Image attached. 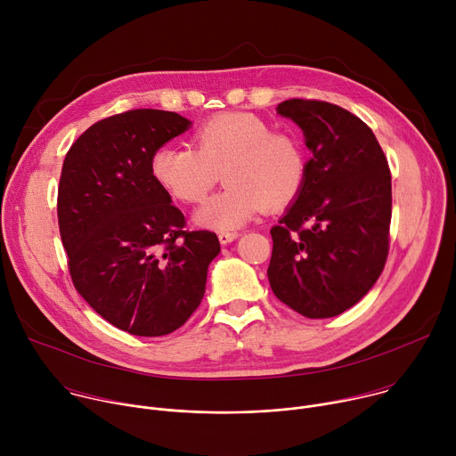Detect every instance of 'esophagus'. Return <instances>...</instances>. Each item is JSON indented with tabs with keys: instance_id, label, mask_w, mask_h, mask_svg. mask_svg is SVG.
<instances>
[{
	"instance_id": "34e87169",
	"label": "esophagus",
	"mask_w": 456,
	"mask_h": 456,
	"mask_svg": "<svg viewBox=\"0 0 456 456\" xmlns=\"http://www.w3.org/2000/svg\"><path fill=\"white\" fill-rule=\"evenodd\" d=\"M238 236H240L238 232H218V240H220L222 245H227V243L234 241Z\"/></svg>"
}]
</instances>
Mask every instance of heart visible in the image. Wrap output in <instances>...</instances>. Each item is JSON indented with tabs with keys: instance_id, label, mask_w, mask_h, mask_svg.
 <instances>
[{
	"instance_id": "obj_1",
	"label": "heart",
	"mask_w": 456,
	"mask_h": 456,
	"mask_svg": "<svg viewBox=\"0 0 456 456\" xmlns=\"http://www.w3.org/2000/svg\"><path fill=\"white\" fill-rule=\"evenodd\" d=\"M192 148L164 144L151 153L155 183L182 204H199L220 180L222 189L194 215L199 225L234 231L265 208L290 206L305 185L306 153L301 141L254 113L225 111L200 122Z\"/></svg>"
}]
</instances>
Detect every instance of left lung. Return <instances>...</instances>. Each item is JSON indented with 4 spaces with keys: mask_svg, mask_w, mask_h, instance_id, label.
I'll list each match as a JSON object with an SVG mask.
<instances>
[{
    "mask_svg": "<svg viewBox=\"0 0 456 456\" xmlns=\"http://www.w3.org/2000/svg\"><path fill=\"white\" fill-rule=\"evenodd\" d=\"M312 159L296 202L271 229L269 283L280 301L310 319L354 306L379 280L389 250L392 175L371 129L348 110L289 99Z\"/></svg>",
    "mask_w": 456,
    "mask_h": 456,
    "instance_id": "8db88e82",
    "label": "left lung"
}]
</instances>
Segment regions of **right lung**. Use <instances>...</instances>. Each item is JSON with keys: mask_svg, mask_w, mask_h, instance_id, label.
I'll return each instance as SVG.
<instances>
[{"mask_svg": "<svg viewBox=\"0 0 456 456\" xmlns=\"http://www.w3.org/2000/svg\"><path fill=\"white\" fill-rule=\"evenodd\" d=\"M191 122L129 110L90 126L62 162L57 220L77 292L113 327L142 338L175 332L199 308L220 252L150 173L151 153Z\"/></svg>", "mask_w": 456, "mask_h": 456, "instance_id": "obj_1", "label": "right lung"}]
</instances>
